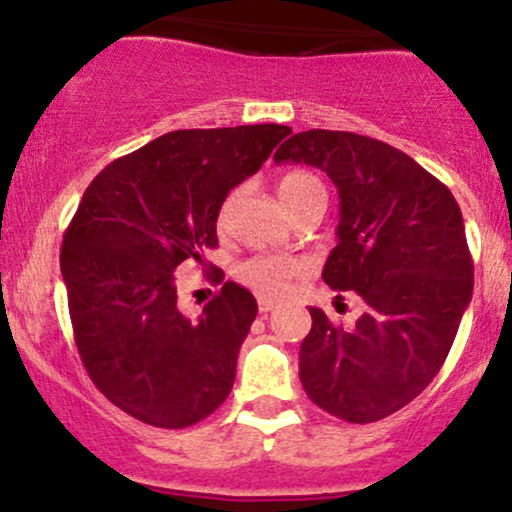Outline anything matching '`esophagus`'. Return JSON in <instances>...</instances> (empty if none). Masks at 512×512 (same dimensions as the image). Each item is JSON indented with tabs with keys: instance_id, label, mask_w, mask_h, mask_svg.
Wrapping results in <instances>:
<instances>
[{
	"instance_id": "esophagus-1",
	"label": "esophagus",
	"mask_w": 512,
	"mask_h": 512,
	"mask_svg": "<svg viewBox=\"0 0 512 512\" xmlns=\"http://www.w3.org/2000/svg\"><path fill=\"white\" fill-rule=\"evenodd\" d=\"M257 308H260V313H272L276 303L269 301V298H260V301H257Z\"/></svg>"
}]
</instances>
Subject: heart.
I'll list each match as a JSON object with an SVG mask.
<instances>
[{
    "mask_svg": "<svg viewBox=\"0 0 512 512\" xmlns=\"http://www.w3.org/2000/svg\"><path fill=\"white\" fill-rule=\"evenodd\" d=\"M313 190H322L320 180L315 178L313 173H305V170H293V173H286L284 178L279 180L276 185V195H279L284 207L289 209V214L298 209V204L303 202L305 197L310 195ZM240 192H231L226 199H223L221 209H219V228L228 226L231 221L233 207H236ZM308 272L305 262L296 260V257H286V255H255L248 257V260L238 262L236 269H233V276L240 286L250 289L252 293L262 298H284L286 293L291 291V284L296 279Z\"/></svg>",
    "mask_w": 512,
    "mask_h": 512,
    "instance_id": "obj_1",
    "label": "heart"
}]
</instances>
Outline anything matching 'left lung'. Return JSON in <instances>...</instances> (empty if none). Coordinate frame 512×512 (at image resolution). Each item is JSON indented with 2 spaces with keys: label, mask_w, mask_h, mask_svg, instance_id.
<instances>
[{
  "label": "left lung",
  "mask_w": 512,
  "mask_h": 512,
  "mask_svg": "<svg viewBox=\"0 0 512 512\" xmlns=\"http://www.w3.org/2000/svg\"><path fill=\"white\" fill-rule=\"evenodd\" d=\"M274 161L330 175L339 243L322 279L366 303L351 330L310 308L303 390L337 419L373 424L419 397L455 342L474 289L462 211L414 158L363 134L308 129L286 139Z\"/></svg>",
  "instance_id": "8db88e82"
}]
</instances>
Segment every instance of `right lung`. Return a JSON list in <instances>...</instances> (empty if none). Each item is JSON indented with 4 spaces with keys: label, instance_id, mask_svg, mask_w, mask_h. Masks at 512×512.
Returning a JSON list of instances; mask_svg holds the SVG:
<instances>
[{
    "label": "right lung",
    "instance_id": "add662e5",
    "mask_svg": "<svg viewBox=\"0 0 512 512\" xmlns=\"http://www.w3.org/2000/svg\"><path fill=\"white\" fill-rule=\"evenodd\" d=\"M289 134L286 125L178 129L86 187L60 252L74 342L93 385L134 419L185 428L231 392L255 296L226 281L190 320L178 308L175 269L204 264L219 245L223 199Z\"/></svg>",
    "mask_w": 512,
    "mask_h": 512
}]
</instances>
